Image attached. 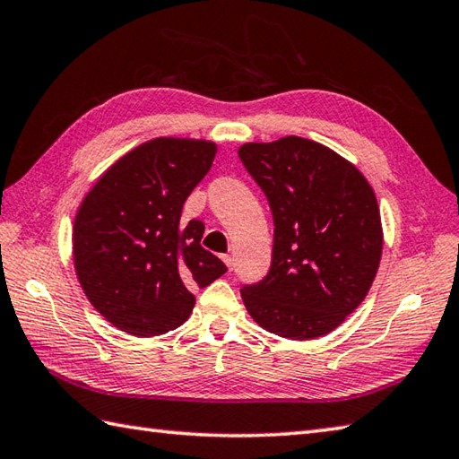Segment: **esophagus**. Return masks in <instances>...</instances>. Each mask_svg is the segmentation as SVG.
<instances>
[{
	"label": "esophagus",
	"instance_id": "esophagus-1",
	"mask_svg": "<svg viewBox=\"0 0 459 459\" xmlns=\"http://www.w3.org/2000/svg\"><path fill=\"white\" fill-rule=\"evenodd\" d=\"M222 260H224V264L229 266V270L235 268V258H232L230 255H224V256H222Z\"/></svg>",
	"mask_w": 459,
	"mask_h": 459
}]
</instances>
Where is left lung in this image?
I'll list each match as a JSON object with an SVG mask.
<instances>
[{"label": "left lung", "mask_w": 459, "mask_h": 459, "mask_svg": "<svg viewBox=\"0 0 459 459\" xmlns=\"http://www.w3.org/2000/svg\"><path fill=\"white\" fill-rule=\"evenodd\" d=\"M238 158L274 217L268 274L240 290L248 314L286 339L329 333L377 276L383 229L373 189L355 165L298 135L245 143Z\"/></svg>", "instance_id": "obj_1"}]
</instances>
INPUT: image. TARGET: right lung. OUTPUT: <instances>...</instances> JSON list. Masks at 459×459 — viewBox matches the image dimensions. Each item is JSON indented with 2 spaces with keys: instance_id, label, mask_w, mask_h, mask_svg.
<instances>
[{
  "instance_id": "obj_1",
  "label": "right lung",
  "mask_w": 459,
  "mask_h": 459,
  "mask_svg": "<svg viewBox=\"0 0 459 459\" xmlns=\"http://www.w3.org/2000/svg\"><path fill=\"white\" fill-rule=\"evenodd\" d=\"M217 145L158 138L126 153L86 195L74 219V268L91 304L130 335L153 337L191 316L195 288L227 272L201 247L203 221L183 203L209 173Z\"/></svg>"
}]
</instances>
